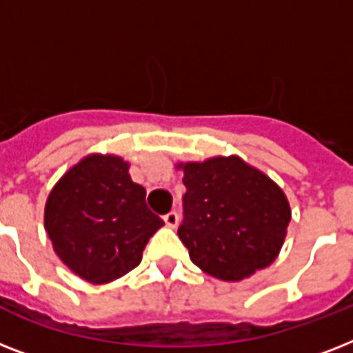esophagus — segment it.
<instances>
[{
  "label": "esophagus",
  "instance_id": "esophagus-1",
  "mask_svg": "<svg viewBox=\"0 0 353 353\" xmlns=\"http://www.w3.org/2000/svg\"><path fill=\"white\" fill-rule=\"evenodd\" d=\"M163 220H165V223L170 229H176L177 223H179V214H177L176 210H172V212H168V214L163 216Z\"/></svg>",
  "mask_w": 353,
  "mask_h": 353
}]
</instances>
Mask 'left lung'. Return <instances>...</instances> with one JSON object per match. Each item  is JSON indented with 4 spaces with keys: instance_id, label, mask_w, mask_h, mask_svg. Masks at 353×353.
Listing matches in <instances>:
<instances>
[{
    "instance_id": "8db88e82",
    "label": "left lung",
    "mask_w": 353,
    "mask_h": 353,
    "mask_svg": "<svg viewBox=\"0 0 353 353\" xmlns=\"http://www.w3.org/2000/svg\"><path fill=\"white\" fill-rule=\"evenodd\" d=\"M176 168L187 187L177 234L201 271L238 282L276 260L291 209L271 177L238 155L177 163Z\"/></svg>"
}]
</instances>
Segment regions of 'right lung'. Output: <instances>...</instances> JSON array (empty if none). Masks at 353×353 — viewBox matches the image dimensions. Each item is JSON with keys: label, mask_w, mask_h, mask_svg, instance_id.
I'll return each instance as SVG.
<instances>
[{"label": "right lung", "mask_w": 353, "mask_h": 353, "mask_svg": "<svg viewBox=\"0 0 353 353\" xmlns=\"http://www.w3.org/2000/svg\"><path fill=\"white\" fill-rule=\"evenodd\" d=\"M128 170L119 155H85L47 198L43 223L52 249L90 284H110L137 268L148 240L165 225Z\"/></svg>", "instance_id": "obj_1"}]
</instances>
